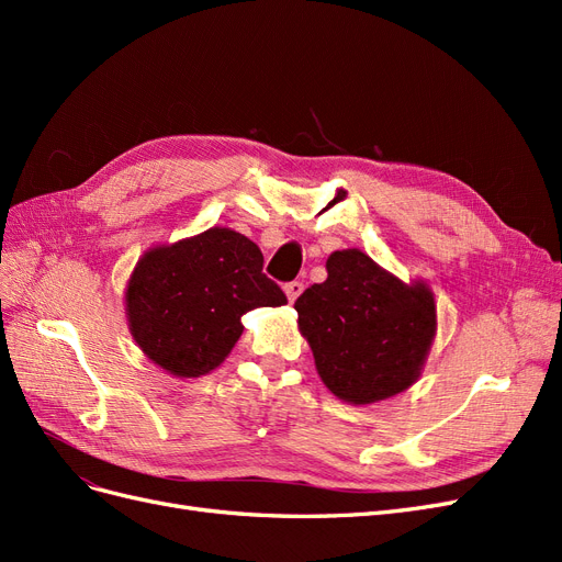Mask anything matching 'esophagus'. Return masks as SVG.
<instances>
[{
	"label": "esophagus",
	"instance_id": "34e87169",
	"mask_svg": "<svg viewBox=\"0 0 562 562\" xmlns=\"http://www.w3.org/2000/svg\"><path fill=\"white\" fill-rule=\"evenodd\" d=\"M283 291H285L288 302H295L302 295V291H304V283L302 281H291V283L283 285Z\"/></svg>",
	"mask_w": 562,
	"mask_h": 562
}]
</instances>
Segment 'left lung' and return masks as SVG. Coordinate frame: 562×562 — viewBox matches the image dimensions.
I'll return each mask as SVG.
<instances>
[{
  "label": "left lung",
  "mask_w": 562,
  "mask_h": 562,
  "mask_svg": "<svg viewBox=\"0 0 562 562\" xmlns=\"http://www.w3.org/2000/svg\"><path fill=\"white\" fill-rule=\"evenodd\" d=\"M326 269L295 302L323 384L353 405L413 386L436 335L431 288L403 283L359 248L335 250Z\"/></svg>",
  "instance_id": "left-lung-1"
}]
</instances>
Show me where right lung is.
I'll return each mask as SVG.
<instances>
[{
    "label": "right lung",
    "mask_w": 562,
    "mask_h": 562,
    "mask_svg": "<svg viewBox=\"0 0 562 562\" xmlns=\"http://www.w3.org/2000/svg\"><path fill=\"white\" fill-rule=\"evenodd\" d=\"M262 262L260 248L229 227L149 248L126 285L135 345L176 378L215 370L241 337L246 312L288 302Z\"/></svg>",
    "instance_id": "obj_1"
}]
</instances>
